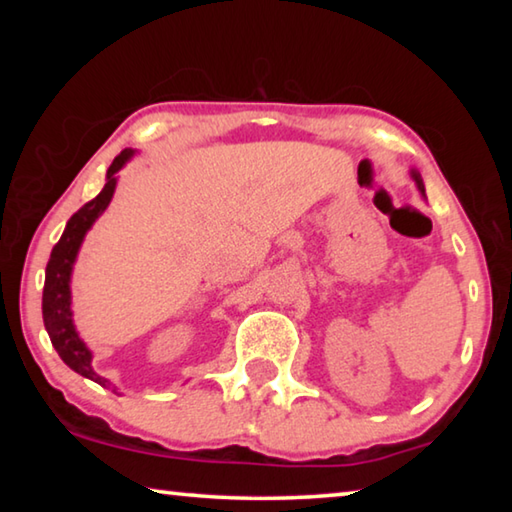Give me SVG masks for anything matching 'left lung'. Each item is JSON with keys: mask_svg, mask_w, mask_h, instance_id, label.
<instances>
[{"mask_svg": "<svg viewBox=\"0 0 512 512\" xmlns=\"http://www.w3.org/2000/svg\"><path fill=\"white\" fill-rule=\"evenodd\" d=\"M413 178H415V183H418V187H420V192L424 194V187H422V180H420V176H418V173H413Z\"/></svg>", "mask_w": 512, "mask_h": 512, "instance_id": "8db88e82", "label": "left lung"}]
</instances>
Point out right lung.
I'll return each instance as SVG.
<instances>
[{
	"label": "right lung",
	"mask_w": 512,
	"mask_h": 512,
	"mask_svg": "<svg viewBox=\"0 0 512 512\" xmlns=\"http://www.w3.org/2000/svg\"><path fill=\"white\" fill-rule=\"evenodd\" d=\"M131 155V149H124L115 160H112L106 176V187L101 189L99 196H94L90 203H85L81 210L67 221L63 237H60L54 250H51L45 271V291H42V320H45L47 334L51 339V345H54L58 352V357L74 372L97 381L101 386H106L108 381L92 370V354L79 339V334H76L72 323V309H69V275H72V264L76 259V253H79L85 232H88L90 225L99 219V214L106 210L112 192H115V173L124 167Z\"/></svg>",
	"instance_id": "obj_1"
}]
</instances>
